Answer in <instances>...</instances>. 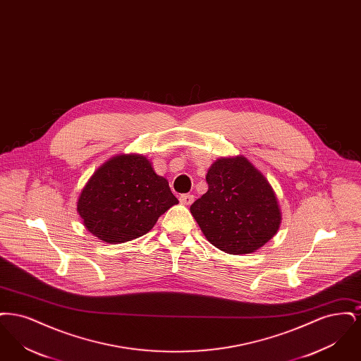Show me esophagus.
<instances>
[{
	"mask_svg": "<svg viewBox=\"0 0 361 361\" xmlns=\"http://www.w3.org/2000/svg\"><path fill=\"white\" fill-rule=\"evenodd\" d=\"M193 200H195V196H193V195H188V193H185V195H181V196H180V203H181V204H184V206H189V204H192V203H193Z\"/></svg>",
	"mask_w": 361,
	"mask_h": 361,
	"instance_id": "esophagus-1",
	"label": "esophagus"
}]
</instances>
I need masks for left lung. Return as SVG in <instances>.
Listing matches in <instances>:
<instances>
[{
    "label": "left lung",
    "mask_w": 361,
    "mask_h": 361,
    "mask_svg": "<svg viewBox=\"0 0 361 361\" xmlns=\"http://www.w3.org/2000/svg\"><path fill=\"white\" fill-rule=\"evenodd\" d=\"M206 180L208 190L190 214L215 247L247 255L274 238L281 222L275 192L245 157L216 159Z\"/></svg>",
    "instance_id": "8db88e82"
}]
</instances>
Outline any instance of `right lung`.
Returning <instances> with one entry per match:
<instances>
[{
    "label": "right lung",
    "instance_id": "add662e5",
    "mask_svg": "<svg viewBox=\"0 0 361 361\" xmlns=\"http://www.w3.org/2000/svg\"><path fill=\"white\" fill-rule=\"evenodd\" d=\"M178 200L169 183L140 154L112 157L86 183L77 203L82 224L99 240L121 243L149 233Z\"/></svg>",
    "mask_w": 361,
    "mask_h": 361
}]
</instances>
